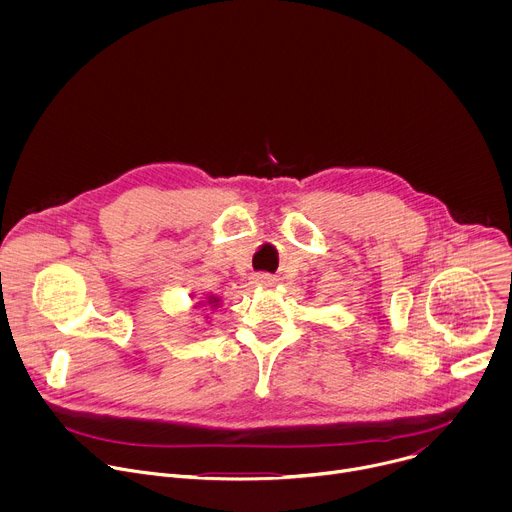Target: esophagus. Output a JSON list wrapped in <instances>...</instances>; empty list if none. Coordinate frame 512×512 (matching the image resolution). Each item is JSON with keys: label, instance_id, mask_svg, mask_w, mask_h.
Here are the masks:
<instances>
[{"label": "esophagus", "instance_id": "obj_1", "mask_svg": "<svg viewBox=\"0 0 512 512\" xmlns=\"http://www.w3.org/2000/svg\"><path fill=\"white\" fill-rule=\"evenodd\" d=\"M255 281L261 283V285H271V283H275V277L269 275V273H257V275H255Z\"/></svg>", "mask_w": 512, "mask_h": 512}]
</instances>
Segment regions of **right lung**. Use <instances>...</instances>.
Instances as JSON below:
<instances>
[{
  "instance_id": "1",
  "label": "right lung",
  "mask_w": 512,
  "mask_h": 512,
  "mask_svg": "<svg viewBox=\"0 0 512 512\" xmlns=\"http://www.w3.org/2000/svg\"><path fill=\"white\" fill-rule=\"evenodd\" d=\"M208 304H210V306H212V308H216V304H218V298H214V296H210V298H208Z\"/></svg>"
}]
</instances>
